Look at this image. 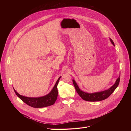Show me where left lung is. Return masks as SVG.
Masks as SVG:
<instances>
[{
  "label": "left lung",
  "mask_w": 131,
  "mask_h": 131,
  "mask_svg": "<svg viewBox=\"0 0 131 131\" xmlns=\"http://www.w3.org/2000/svg\"><path fill=\"white\" fill-rule=\"evenodd\" d=\"M110 40L112 43V44L115 46V44L113 40L110 38ZM120 76L116 80L115 83L113 86H111L109 89L101 92H95V93H86L82 91L79 89L78 85H77L75 81L74 80H72V82H73L74 86L75 88V89L77 92L78 93V94L83 100L86 101H89V102H97V101H103L106 99L114 92V91L116 90V89L118 87L119 85V83L120 82Z\"/></svg>",
  "instance_id": "8db88e82"
}]
</instances>
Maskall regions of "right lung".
Wrapping results in <instances>:
<instances>
[{
  "label": "right lung",
  "instance_id": "1",
  "mask_svg": "<svg viewBox=\"0 0 131 131\" xmlns=\"http://www.w3.org/2000/svg\"><path fill=\"white\" fill-rule=\"evenodd\" d=\"M61 77V76L59 78L55 85L54 86L52 90L51 91V92L49 93V94L42 97H26L23 95H21L15 90L14 88L13 89L16 95L27 105L34 108H42V107H48V106L53 105L55 103V101H57L58 95V91L57 86Z\"/></svg>",
  "mask_w": 131,
  "mask_h": 131
}]
</instances>
